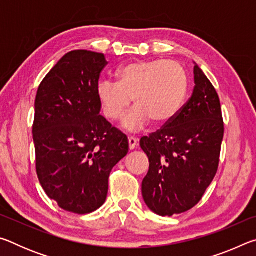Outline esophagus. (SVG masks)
Here are the masks:
<instances>
[{
	"label": "esophagus",
	"instance_id": "obj_1",
	"mask_svg": "<svg viewBox=\"0 0 256 256\" xmlns=\"http://www.w3.org/2000/svg\"><path fill=\"white\" fill-rule=\"evenodd\" d=\"M138 141L136 140V138H133V136H130L128 138V148H130V150L136 149V146H138Z\"/></svg>",
	"mask_w": 256,
	"mask_h": 256
}]
</instances>
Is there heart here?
Returning <instances> with one entry per match:
<instances>
[{"label": "heart", "instance_id": "heart-1", "mask_svg": "<svg viewBox=\"0 0 256 256\" xmlns=\"http://www.w3.org/2000/svg\"><path fill=\"white\" fill-rule=\"evenodd\" d=\"M118 82L102 80L96 94L104 116L118 120L131 104L136 107L125 116L122 128L138 132L152 120L170 123L178 114L188 94V80L176 60H140L130 63L116 73Z\"/></svg>", "mask_w": 256, "mask_h": 256}]
</instances>
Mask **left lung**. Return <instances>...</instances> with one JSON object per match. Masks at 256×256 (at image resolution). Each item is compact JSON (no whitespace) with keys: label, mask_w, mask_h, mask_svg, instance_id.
<instances>
[{"label":"left lung","mask_w":256,"mask_h":256,"mask_svg":"<svg viewBox=\"0 0 256 256\" xmlns=\"http://www.w3.org/2000/svg\"><path fill=\"white\" fill-rule=\"evenodd\" d=\"M193 73L190 100L174 120L140 141L149 158L142 196L151 211L162 216L196 206L218 170L224 138L220 100L196 63Z\"/></svg>","instance_id":"left-lung-1"}]
</instances>
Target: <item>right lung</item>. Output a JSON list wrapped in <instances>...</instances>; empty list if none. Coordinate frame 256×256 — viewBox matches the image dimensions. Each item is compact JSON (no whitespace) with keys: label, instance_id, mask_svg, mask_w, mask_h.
<instances>
[{"label":"right lung","instance_id":"right-lung-1","mask_svg":"<svg viewBox=\"0 0 256 256\" xmlns=\"http://www.w3.org/2000/svg\"><path fill=\"white\" fill-rule=\"evenodd\" d=\"M105 55L68 52L47 73L34 100L32 138L42 188L63 210L86 214L106 201L128 138L100 115L96 88Z\"/></svg>","mask_w":256,"mask_h":256}]
</instances>
